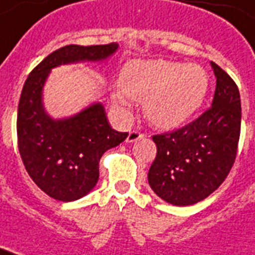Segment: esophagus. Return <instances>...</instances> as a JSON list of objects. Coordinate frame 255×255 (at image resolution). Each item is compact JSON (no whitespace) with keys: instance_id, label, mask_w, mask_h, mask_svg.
Returning a JSON list of instances; mask_svg holds the SVG:
<instances>
[{"instance_id":"1","label":"esophagus","mask_w":255,"mask_h":255,"mask_svg":"<svg viewBox=\"0 0 255 255\" xmlns=\"http://www.w3.org/2000/svg\"><path fill=\"white\" fill-rule=\"evenodd\" d=\"M144 135L141 133V132L139 131H131L129 133H128L127 136V143H133V141H136V140H139V139H143Z\"/></svg>"}]
</instances>
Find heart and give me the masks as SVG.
Wrapping results in <instances>:
<instances>
[{
	"label": "heart",
	"mask_w": 255,
	"mask_h": 255,
	"mask_svg": "<svg viewBox=\"0 0 255 255\" xmlns=\"http://www.w3.org/2000/svg\"><path fill=\"white\" fill-rule=\"evenodd\" d=\"M208 75L197 65L180 62L133 61L124 67L122 92L114 94L118 111L127 116L128 99L144 102V115L153 126L176 128L198 111L208 92Z\"/></svg>",
	"instance_id": "obj_1"
}]
</instances>
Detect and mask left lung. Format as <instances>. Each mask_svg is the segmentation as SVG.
<instances>
[{"label":"left lung","instance_id":"8db88e82","mask_svg":"<svg viewBox=\"0 0 255 255\" xmlns=\"http://www.w3.org/2000/svg\"><path fill=\"white\" fill-rule=\"evenodd\" d=\"M217 85L212 107L176 131L152 136L157 147L148 182L160 198L188 206L212 194L228 177L241 133V99L236 82L210 62Z\"/></svg>","mask_w":255,"mask_h":255}]
</instances>
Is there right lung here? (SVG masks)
<instances>
[{"label": "right lung", "instance_id": "add662e5", "mask_svg": "<svg viewBox=\"0 0 255 255\" xmlns=\"http://www.w3.org/2000/svg\"><path fill=\"white\" fill-rule=\"evenodd\" d=\"M118 46H63L29 74L22 88L17 114L19 155L31 180L55 200L74 201L91 192L99 178L102 155L124 141L128 133L110 127L100 103L67 119H53L42 104L46 79L57 66L107 59Z\"/></svg>", "mask_w": 255, "mask_h": 255}]
</instances>
